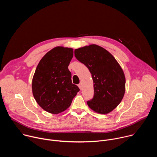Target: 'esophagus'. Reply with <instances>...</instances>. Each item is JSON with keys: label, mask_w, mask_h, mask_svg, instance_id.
I'll return each instance as SVG.
<instances>
[{"label": "esophagus", "mask_w": 157, "mask_h": 157, "mask_svg": "<svg viewBox=\"0 0 157 157\" xmlns=\"http://www.w3.org/2000/svg\"><path fill=\"white\" fill-rule=\"evenodd\" d=\"M78 87H79V89H81H81H82V84H81V83H80V84H78Z\"/></svg>", "instance_id": "34e87169"}]
</instances>
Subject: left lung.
Wrapping results in <instances>:
<instances>
[{
	"instance_id": "obj_1",
	"label": "left lung",
	"mask_w": 157,
	"mask_h": 157,
	"mask_svg": "<svg viewBox=\"0 0 157 157\" xmlns=\"http://www.w3.org/2000/svg\"><path fill=\"white\" fill-rule=\"evenodd\" d=\"M76 59L91 73L94 95L87 102L96 113L106 114L121 103L125 91V77L121 66L107 50L93 44L75 50Z\"/></svg>"
}]
</instances>
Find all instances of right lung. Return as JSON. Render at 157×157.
<instances>
[{
    "label": "right lung",
    "instance_id": "1",
    "mask_svg": "<svg viewBox=\"0 0 157 157\" xmlns=\"http://www.w3.org/2000/svg\"><path fill=\"white\" fill-rule=\"evenodd\" d=\"M73 49L56 47L41 59L32 79V93L38 104L45 111L58 114L68 109L79 91L72 83L68 66Z\"/></svg>",
    "mask_w": 157,
    "mask_h": 157
}]
</instances>
